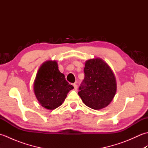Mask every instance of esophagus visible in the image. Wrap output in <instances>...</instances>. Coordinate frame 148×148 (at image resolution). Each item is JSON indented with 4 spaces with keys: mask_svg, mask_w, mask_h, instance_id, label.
<instances>
[{
    "mask_svg": "<svg viewBox=\"0 0 148 148\" xmlns=\"http://www.w3.org/2000/svg\"><path fill=\"white\" fill-rule=\"evenodd\" d=\"M73 86H74V90H77V85L76 84H73Z\"/></svg>",
    "mask_w": 148,
    "mask_h": 148,
    "instance_id": "34e87169",
    "label": "esophagus"
}]
</instances>
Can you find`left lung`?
I'll use <instances>...</instances> for the list:
<instances>
[{
  "label": "left lung",
  "mask_w": 148,
  "mask_h": 148,
  "mask_svg": "<svg viewBox=\"0 0 148 148\" xmlns=\"http://www.w3.org/2000/svg\"><path fill=\"white\" fill-rule=\"evenodd\" d=\"M84 79L78 95L86 106L99 110L108 106L116 92L114 74L108 64L97 58L85 62Z\"/></svg>",
  "instance_id": "obj_1"
}]
</instances>
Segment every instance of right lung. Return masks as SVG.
<instances>
[{"label":"right lung","mask_w":148,"mask_h":148,"mask_svg":"<svg viewBox=\"0 0 148 148\" xmlns=\"http://www.w3.org/2000/svg\"><path fill=\"white\" fill-rule=\"evenodd\" d=\"M74 86L66 81L64 74L58 70L55 60H48L40 66L34 83V90L40 104L53 110L64 102L69 91Z\"/></svg>","instance_id":"1"}]
</instances>
